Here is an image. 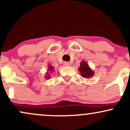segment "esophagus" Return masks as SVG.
<instances>
[{
    "label": "esophagus",
    "mask_w": 130,
    "mask_h": 130,
    "mask_svg": "<svg viewBox=\"0 0 130 130\" xmlns=\"http://www.w3.org/2000/svg\"><path fill=\"white\" fill-rule=\"evenodd\" d=\"M63 65L64 66H69L70 63L68 62H63Z\"/></svg>",
    "instance_id": "obj_1"
}]
</instances>
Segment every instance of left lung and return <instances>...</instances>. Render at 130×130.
Wrapping results in <instances>:
<instances>
[{
  "label": "left lung",
  "instance_id": "left-lung-1",
  "mask_svg": "<svg viewBox=\"0 0 130 130\" xmlns=\"http://www.w3.org/2000/svg\"><path fill=\"white\" fill-rule=\"evenodd\" d=\"M78 70L80 71L82 76L84 78H89L93 76L94 72L92 71V70L90 69L86 61H82L80 62V67L79 68Z\"/></svg>",
  "mask_w": 130,
  "mask_h": 130
}]
</instances>
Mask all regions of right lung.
Returning <instances> with one entry per match:
<instances>
[{
	"instance_id": "right-lung-1",
	"label": "right lung",
	"mask_w": 130,
	"mask_h": 130,
	"mask_svg": "<svg viewBox=\"0 0 130 130\" xmlns=\"http://www.w3.org/2000/svg\"><path fill=\"white\" fill-rule=\"evenodd\" d=\"M48 71H49V72H50V73L53 72V71H54V67H52L51 65H49V66H48ZM49 72H47V74H46V76H45L46 79H50V77H51L50 74H49Z\"/></svg>"
}]
</instances>
